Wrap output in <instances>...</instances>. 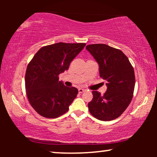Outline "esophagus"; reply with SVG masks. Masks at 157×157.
I'll list each match as a JSON object with an SVG mask.
<instances>
[{
	"instance_id": "34e87169",
	"label": "esophagus",
	"mask_w": 157,
	"mask_h": 157,
	"mask_svg": "<svg viewBox=\"0 0 157 157\" xmlns=\"http://www.w3.org/2000/svg\"><path fill=\"white\" fill-rule=\"evenodd\" d=\"M85 91V89H78V93L79 94H82L83 92Z\"/></svg>"
}]
</instances>
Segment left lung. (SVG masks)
<instances>
[{
    "instance_id": "8db88e82",
    "label": "left lung",
    "mask_w": 157,
    "mask_h": 157,
    "mask_svg": "<svg viewBox=\"0 0 157 157\" xmlns=\"http://www.w3.org/2000/svg\"><path fill=\"white\" fill-rule=\"evenodd\" d=\"M98 64L99 74L106 81L104 95L94 91L88 104L92 116L101 121H111L122 114L132 101L135 86L134 71L121 50L106 44L86 47Z\"/></svg>"
}]
</instances>
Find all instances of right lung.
I'll return each mask as SVG.
<instances>
[{
    "instance_id": "1",
    "label": "right lung",
    "mask_w": 157,
    "mask_h": 157,
    "mask_svg": "<svg viewBox=\"0 0 157 157\" xmlns=\"http://www.w3.org/2000/svg\"><path fill=\"white\" fill-rule=\"evenodd\" d=\"M86 44L57 43L42 47L27 66L25 90L30 104L42 117L54 119L64 114L78 94L75 87H67L59 75L68 70Z\"/></svg>"
}]
</instances>
